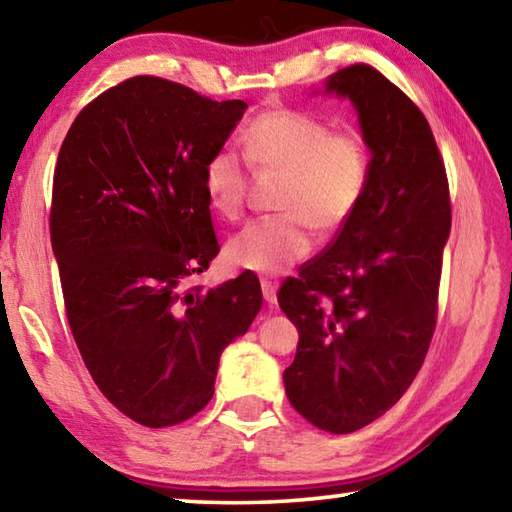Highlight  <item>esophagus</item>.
I'll use <instances>...</instances> for the list:
<instances>
[{"label":"esophagus","instance_id":"esophagus-1","mask_svg":"<svg viewBox=\"0 0 512 512\" xmlns=\"http://www.w3.org/2000/svg\"><path fill=\"white\" fill-rule=\"evenodd\" d=\"M262 293H264V300L268 302V305H273V302L277 300V284L273 280H262Z\"/></svg>","mask_w":512,"mask_h":512}]
</instances>
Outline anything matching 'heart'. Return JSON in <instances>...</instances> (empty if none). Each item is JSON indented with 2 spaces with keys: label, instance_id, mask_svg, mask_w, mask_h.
Returning <instances> with one entry per match:
<instances>
[{
  "label": "heart",
  "instance_id": "1",
  "mask_svg": "<svg viewBox=\"0 0 512 512\" xmlns=\"http://www.w3.org/2000/svg\"><path fill=\"white\" fill-rule=\"evenodd\" d=\"M246 160L259 171H280L275 216L250 221L225 246V257L253 273H282L309 255L311 228L332 237L352 221L370 185V149L354 131L334 133L325 119L296 108L259 112L241 133ZM248 167L221 146L203 167L207 201L223 219L246 205Z\"/></svg>",
  "mask_w": 512,
  "mask_h": 512
}]
</instances>
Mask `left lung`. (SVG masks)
I'll return each instance as SVG.
<instances>
[{
  "label": "left lung",
  "instance_id": "1",
  "mask_svg": "<svg viewBox=\"0 0 512 512\" xmlns=\"http://www.w3.org/2000/svg\"><path fill=\"white\" fill-rule=\"evenodd\" d=\"M325 92L359 112L370 185L277 302L300 334L284 370L291 406L318 429L352 433L397 404L427 357L452 201L429 121L395 83L354 63L329 76Z\"/></svg>",
  "mask_w": 512,
  "mask_h": 512
}]
</instances>
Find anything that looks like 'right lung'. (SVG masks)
<instances>
[{
  "mask_svg": "<svg viewBox=\"0 0 512 512\" xmlns=\"http://www.w3.org/2000/svg\"><path fill=\"white\" fill-rule=\"evenodd\" d=\"M246 108L133 76L92 99L60 146L49 230L67 323L99 391L144 427L201 411L225 345L262 309L253 273L189 284L221 250L205 160Z\"/></svg>",
  "mask_w": 512,
  "mask_h": 512,
  "instance_id": "add662e5",
  "label": "right lung"
}]
</instances>
